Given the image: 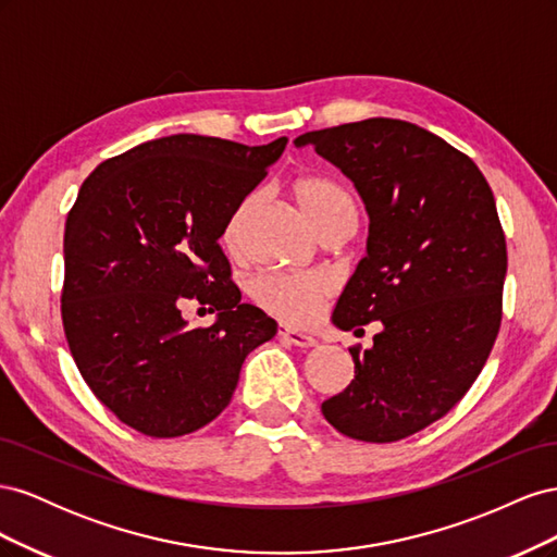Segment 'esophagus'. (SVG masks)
<instances>
[{
    "label": "esophagus",
    "instance_id": "34e87169",
    "mask_svg": "<svg viewBox=\"0 0 557 557\" xmlns=\"http://www.w3.org/2000/svg\"><path fill=\"white\" fill-rule=\"evenodd\" d=\"M278 339L288 342V344H293V346H299V348H311V346L318 344L311 334L293 330V327H288V325H281V327H278Z\"/></svg>",
    "mask_w": 557,
    "mask_h": 557
}]
</instances>
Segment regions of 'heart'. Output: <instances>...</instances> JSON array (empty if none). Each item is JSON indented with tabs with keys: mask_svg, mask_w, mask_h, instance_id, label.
Instances as JSON below:
<instances>
[{
	"mask_svg": "<svg viewBox=\"0 0 557 557\" xmlns=\"http://www.w3.org/2000/svg\"><path fill=\"white\" fill-rule=\"evenodd\" d=\"M297 205L309 215V221L323 232L334 223H356L358 207L350 193L327 176H299L290 185ZM256 207V197H244L223 230V242L230 250H239L248 215ZM332 293V283L323 274H290L274 272L264 274L252 285V295L267 309L288 323L309 325L323 309L325 299Z\"/></svg>",
	"mask_w": 557,
	"mask_h": 557,
	"instance_id": "b5f03b06",
	"label": "heart"
}]
</instances>
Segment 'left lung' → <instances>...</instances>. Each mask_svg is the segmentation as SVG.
<instances>
[{
  "label": "left lung",
  "instance_id": "obj_1",
  "mask_svg": "<svg viewBox=\"0 0 557 557\" xmlns=\"http://www.w3.org/2000/svg\"><path fill=\"white\" fill-rule=\"evenodd\" d=\"M295 144L339 166L369 213L367 256L334 325L356 334L383 325L372 348H350L356 376L320 409L350 440L399 442L465 397L497 339L507 242L493 190L469 156L395 117L307 132Z\"/></svg>",
  "mask_w": 557,
  "mask_h": 557
}]
</instances>
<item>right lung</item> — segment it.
<instances>
[{"label":"right lung","mask_w":557,"mask_h":557,"mask_svg":"<svg viewBox=\"0 0 557 557\" xmlns=\"http://www.w3.org/2000/svg\"><path fill=\"white\" fill-rule=\"evenodd\" d=\"M285 144L172 134L83 181L64 225L62 325L83 381L132 430L172 440L205 428L248 352L276 334L274 318L242 305L218 239ZM188 300L216 323L190 331Z\"/></svg>","instance_id":"right-lung-1"}]
</instances>
